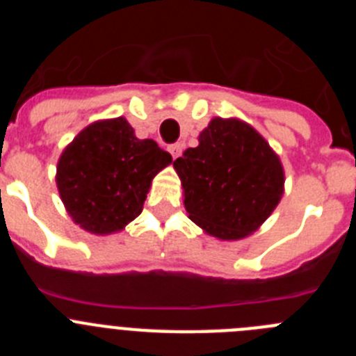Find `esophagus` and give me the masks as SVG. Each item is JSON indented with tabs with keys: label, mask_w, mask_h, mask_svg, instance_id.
Listing matches in <instances>:
<instances>
[{
	"label": "esophagus",
	"mask_w": 356,
	"mask_h": 356,
	"mask_svg": "<svg viewBox=\"0 0 356 356\" xmlns=\"http://www.w3.org/2000/svg\"><path fill=\"white\" fill-rule=\"evenodd\" d=\"M169 153L172 155V159H178V156L181 155V144L180 143L171 144V146H169Z\"/></svg>",
	"instance_id": "34e87169"
}]
</instances>
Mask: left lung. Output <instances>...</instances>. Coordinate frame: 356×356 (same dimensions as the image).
I'll return each mask as SVG.
<instances>
[{"label": "left lung", "instance_id": "1", "mask_svg": "<svg viewBox=\"0 0 356 356\" xmlns=\"http://www.w3.org/2000/svg\"><path fill=\"white\" fill-rule=\"evenodd\" d=\"M191 221L210 235L237 241L259 228L282 200L284 169L246 122L216 118L200 146L175 160Z\"/></svg>", "mask_w": 356, "mask_h": 356}]
</instances>
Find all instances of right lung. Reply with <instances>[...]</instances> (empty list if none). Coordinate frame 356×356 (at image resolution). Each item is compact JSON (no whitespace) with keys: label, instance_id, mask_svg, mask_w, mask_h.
Listing matches in <instances>:
<instances>
[{"label":"right lung","instance_id":"add662e5","mask_svg":"<svg viewBox=\"0 0 356 356\" xmlns=\"http://www.w3.org/2000/svg\"><path fill=\"white\" fill-rule=\"evenodd\" d=\"M171 162L155 140L137 139L127 119H110L65 147L56 185L72 221L90 234H112L143 212L151 180Z\"/></svg>","mask_w":356,"mask_h":356}]
</instances>
